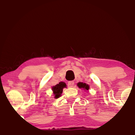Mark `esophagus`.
<instances>
[{
    "label": "esophagus",
    "mask_w": 135,
    "mask_h": 135,
    "mask_svg": "<svg viewBox=\"0 0 135 135\" xmlns=\"http://www.w3.org/2000/svg\"><path fill=\"white\" fill-rule=\"evenodd\" d=\"M74 84V82L73 81H68V86H69L70 87H73Z\"/></svg>",
    "instance_id": "34e87169"
}]
</instances>
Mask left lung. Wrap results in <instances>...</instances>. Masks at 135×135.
Returning <instances> with one entry per match:
<instances>
[{"label":"left lung","mask_w":135,"mask_h":135,"mask_svg":"<svg viewBox=\"0 0 135 135\" xmlns=\"http://www.w3.org/2000/svg\"><path fill=\"white\" fill-rule=\"evenodd\" d=\"M77 85L80 88H83L85 90H88L89 88V86L88 85H87L85 83H78L77 84Z\"/></svg>","instance_id":"1"}]
</instances>
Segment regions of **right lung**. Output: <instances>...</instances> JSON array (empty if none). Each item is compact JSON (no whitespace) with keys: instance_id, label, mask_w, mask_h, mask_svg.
<instances>
[{"instance_id":"1","label":"right lung","mask_w":135,"mask_h":135,"mask_svg":"<svg viewBox=\"0 0 135 135\" xmlns=\"http://www.w3.org/2000/svg\"><path fill=\"white\" fill-rule=\"evenodd\" d=\"M65 87H66V84L63 82H60L59 84L52 86V90L53 91L54 95H55V98H58L61 96V94L62 92L63 88H65Z\"/></svg>"}]
</instances>
